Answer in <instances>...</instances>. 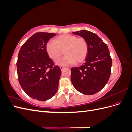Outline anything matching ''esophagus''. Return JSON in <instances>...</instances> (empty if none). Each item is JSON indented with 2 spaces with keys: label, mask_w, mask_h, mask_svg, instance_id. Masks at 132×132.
Masks as SVG:
<instances>
[{
  "label": "esophagus",
  "mask_w": 132,
  "mask_h": 132,
  "mask_svg": "<svg viewBox=\"0 0 132 132\" xmlns=\"http://www.w3.org/2000/svg\"><path fill=\"white\" fill-rule=\"evenodd\" d=\"M60 68H61V70H63V69L65 68V67H64V66H61V67H60Z\"/></svg>",
  "instance_id": "esophagus-1"
}]
</instances>
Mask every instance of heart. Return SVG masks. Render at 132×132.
I'll use <instances>...</instances> for the list:
<instances>
[{"instance_id": "obj_1", "label": "heart", "mask_w": 132, "mask_h": 132, "mask_svg": "<svg viewBox=\"0 0 132 132\" xmlns=\"http://www.w3.org/2000/svg\"><path fill=\"white\" fill-rule=\"evenodd\" d=\"M46 52L54 62L58 61L64 53L66 54L59 64L68 65L81 63L85 61L88 54V44L85 39L70 35L59 36L53 41L46 44Z\"/></svg>"}]
</instances>
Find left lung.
I'll return each instance as SVG.
<instances>
[{
    "mask_svg": "<svg viewBox=\"0 0 132 132\" xmlns=\"http://www.w3.org/2000/svg\"><path fill=\"white\" fill-rule=\"evenodd\" d=\"M84 38L88 44L85 62L79 67L71 68V80L75 88L85 95H93L106 85L111 75L112 59L106 44L92 32H73Z\"/></svg>",
    "mask_w": 132,
    "mask_h": 132,
    "instance_id": "left-lung-1",
    "label": "left lung"
}]
</instances>
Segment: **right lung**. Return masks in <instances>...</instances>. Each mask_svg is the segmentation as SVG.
<instances>
[{
	"label": "right lung",
	"instance_id": "obj_1",
	"mask_svg": "<svg viewBox=\"0 0 132 132\" xmlns=\"http://www.w3.org/2000/svg\"><path fill=\"white\" fill-rule=\"evenodd\" d=\"M56 34L37 32L23 44L16 63L18 80L29 96L44 101L54 96L61 70L48 55L46 46Z\"/></svg>",
	"mask_w": 132,
	"mask_h": 132
}]
</instances>
